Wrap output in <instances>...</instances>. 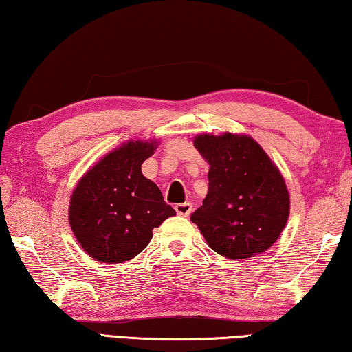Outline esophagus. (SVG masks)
<instances>
[{"label":"esophagus","instance_id":"1","mask_svg":"<svg viewBox=\"0 0 352 352\" xmlns=\"http://www.w3.org/2000/svg\"><path fill=\"white\" fill-rule=\"evenodd\" d=\"M175 211H177L178 216L186 217V216H189L190 211H192V205H190L189 201H184V204H178V205H175Z\"/></svg>","mask_w":352,"mask_h":352}]
</instances>
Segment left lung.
Returning <instances> with one entry per match:
<instances>
[{"label":"left lung","mask_w":352,"mask_h":352,"mask_svg":"<svg viewBox=\"0 0 352 352\" xmlns=\"http://www.w3.org/2000/svg\"><path fill=\"white\" fill-rule=\"evenodd\" d=\"M194 147L210 164L208 195L190 220L214 252L241 261L269 250L290 212L285 180L259 142L245 133H200Z\"/></svg>","instance_id":"8db88e82"}]
</instances>
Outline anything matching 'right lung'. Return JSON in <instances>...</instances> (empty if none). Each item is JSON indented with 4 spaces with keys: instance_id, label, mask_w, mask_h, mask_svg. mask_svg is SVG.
Here are the masks:
<instances>
[{
    "instance_id": "1",
    "label": "right lung",
    "mask_w": 352,
    "mask_h": 352,
    "mask_svg": "<svg viewBox=\"0 0 352 352\" xmlns=\"http://www.w3.org/2000/svg\"><path fill=\"white\" fill-rule=\"evenodd\" d=\"M158 140H129L104 155L77 182L68 219L77 242L93 259L122 264L140 254L152 230L175 216L162 190L141 172Z\"/></svg>"
}]
</instances>
